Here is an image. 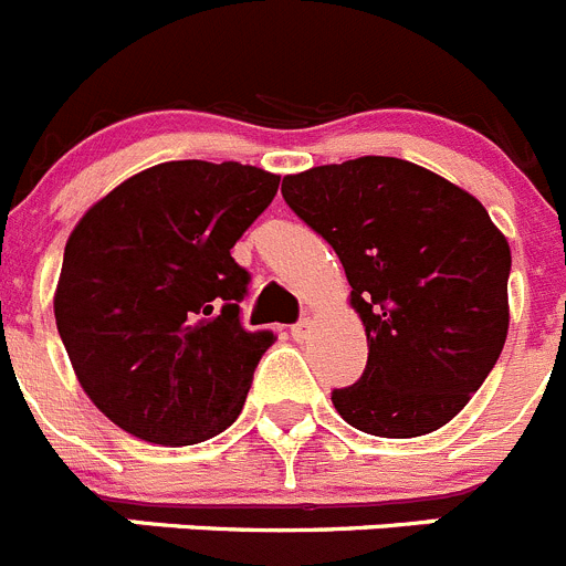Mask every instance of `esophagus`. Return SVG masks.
Here are the masks:
<instances>
[{
	"label": "esophagus",
	"mask_w": 566,
	"mask_h": 566,
	"mask_svg": "<svg viewBox=\"0 0 566 566\" xmlns=\"http://www.w3.org/2000/svg\"><path fill=\"white\" fill-rule=\"evenodd\" d=\"M290 335H293V340H304L310 335V318H302L298 324H293L290 327Z\"/></svg>",
	"instance_id": "34e87169"
}]
</instances>
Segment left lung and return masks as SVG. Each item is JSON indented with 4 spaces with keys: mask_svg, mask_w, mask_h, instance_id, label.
I'll use <instances>...</instances> for the list:
<instances>
[{
    "mask_svg": "<svg viewBox=\"0 0 566 566\" xmlns=\"http://www.w3.org/2000/svg\"><path fill=\"white\" fill-rule=\"evenodd\" d=\"M284 202L344 264L366 327L358 384L333 389L349 426L420 437L491 375L507 338L511 248L476 197L397 157L290 175Z\"/></svg>",
    "mask_w": 566,
    "mask_h": 566,
    "instance_id": "8db88e82",
    "label": "left lung"
}]
</instances>
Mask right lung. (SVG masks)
Wrapping results in <instances>:
<instances>
[{"label":"right lung","mask_w":566,"mask_h":566,"mask_svg":"<svg viewBox=\"0 0 566 566\" xmlns=\"http://www.w3.org/2000/svg\"><path fill=\"white\" fill-rule=\"evenodd\" d=\"M279 177L242 163L171 160L120 182L70 233L55 327L78 384L115 426L195 446L245 406L271 329H245L251 273L231 256Z\"/></svg>","instance_id":"obj_1"}]
</instances>
